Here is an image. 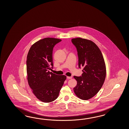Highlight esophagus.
<instances>
[{
    "label": "esophagus",
    "instance_id": "obj_1",
    "mask_svg": "<svg viewBox=\"0 0 129 129\" xmlns=\"http://www.w3.org/2000/svg\"><path fill=\"white\" fill-rule=\"evenodd\" d=\"M72 78V77H67V78L69 79H71Z\"/></svg>",
    "mask_w": 129,
    "mask_h": 129
}]
</instances>
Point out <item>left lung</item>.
<instances>
[{
  "instance_id": "8db88e82",
  "label": "left lung",
  "mask_w": 129,
  "mask_h": 129,
  "mask_svg": "<svg viewBox=\"0 0 129 129\" xmlns=\"http://www.w3.org/2000/svg\"><path fill=\"white\" fill-rule=\"evenodd\" d=\"M78 57V66L83 67L82 76H74L77 85L74 93L83 100L90 99L102 88L106 76L104 59L99 47L93 42L81 38L72 39Z\"/></svg>"
}]
</instances>
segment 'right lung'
Returning a JSON list of instances; mask_svg holds the SVG:
<instances>
[{
    "mask_svg": "<svg viewBox=\"0 0 129 129\" xmlns=\"http://www.w3.org/2000/svg\"><path fill=\"white\" fill-rule=\"evenodd\" d=\"M61 41L53 38L43 39L33 44L27 53L28 84L37 98L45 103L58 98L66 79L64 75H57L49 71L53 68V48Z\"/></svg>",
    "mask_w": 129,
    "mask_h": 129,
    "instance_id": "1",
    "label": "right lung"
}]
</instances>
